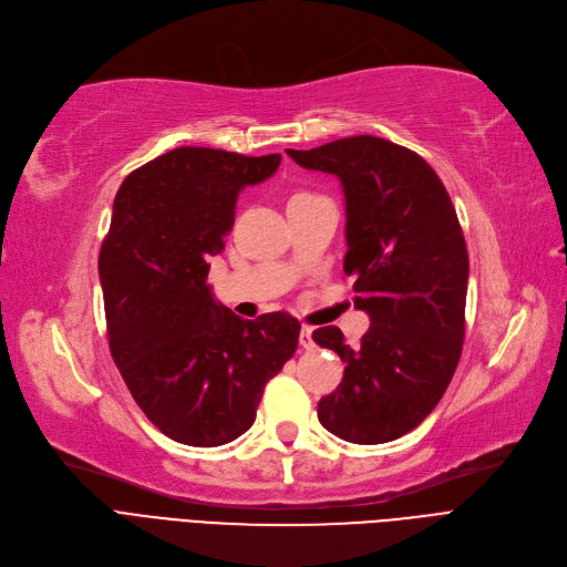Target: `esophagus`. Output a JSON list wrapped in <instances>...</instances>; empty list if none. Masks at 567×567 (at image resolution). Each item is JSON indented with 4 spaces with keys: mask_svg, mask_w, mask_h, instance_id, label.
Here are the masks:
<instances>
[{
    "mask_svg": "<svg viewBox=\"0 0 567 567\" xmlns=\"http://www.w3.org/2000/svg\"><path fill=\"white\" fill-rule=\"evenodd\" d=\"M299 342L303 350H312L315 348V340H312V329L310 327H303L301 333H299Z\"/></svg>",
    "mask_w": 567,
    "mask_h": 567,
    "instance_id": "34e87169",
    "label": "esophagus"
}]
</instances>
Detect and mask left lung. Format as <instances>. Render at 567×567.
<instances>
[{
	"instance_id": "8db88e82",
	"label": "left lung",
	"mask_w": 567,
	"mask_h": 567,
	"mask_svg": "<svg viewBox=\"0 0 567 567\" xmlns=\"http://www.w3.org/2000/svg\"><path fill=\"white\" fill-rule=\"evenodd\" d=\"M303 168L338 176L344 192V274L371 317L350 348L338 327L312 333L344 361L319 424L357 445L420 426L450 386L465 336L467 250L450 194L416 153L378 136L287 151Z\"/></svg>"
}]
</instances>
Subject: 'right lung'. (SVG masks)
Masks as SVG:
<instances>
[{
  "label": "right lung",
  "instance_id": "1",
  "mask_svg": "<svg viewBox=\"0 0 567 567\" xmlns=\"http://www.w3.org/2000/svg\"><path fill=\"white\" fill-rule=\"evenodd\" d=\"M280 155L176 147L120 185L100 252L111 357L166 437L219 447L255 424L266 382L297 352L287 312L243 319L213 299L210 257L225 250L238 192Z\"/></svg>",
  "mask_w": 567,
  "mask_h": 567
}]
</instances>
